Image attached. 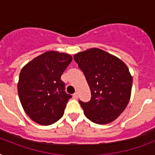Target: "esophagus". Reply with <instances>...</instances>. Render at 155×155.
Segmentation results:
<instances>
[{
    "mask_svg": "<svg viewBox=\"0 0 155 155\" xmlns=\"http://www.w3.org/2000/svg\"><path fill=\"white\" fill-rule=\"evenodd\" d=\"M73 98H75V99H77L78 98V93L77 92H75L73 94Z\"/></svg>",
    "mask_w": 155,
    "mask_h": 155,
    "instance_id": "1",
    "label": "esophagus"
}]
</instances>
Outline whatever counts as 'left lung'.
Listing matches in <instances>:
<instances>
[{
	"label": "left lung",
	"instance_id": "1",
	"mask_svg": "<svg viewBox=\"0 0 155 155\" xmlns=\"http://www.w3.org/2000/svg\"><path fill=\"white\" fill-rule=\"evenodd\" d=\"M74 59L84 74L92 97L80 101L85 116L99 125L121 114L130 100L133 78L122 60L99 48L75 54Z\"/></svg>",
	"mask_w": 155,
	"mask_h": 155
}]
</instances>
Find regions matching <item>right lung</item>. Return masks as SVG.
Instances as JSON below:
<instances>
[{
    "label": "right lung",
    "instance_id": "1",
    "mask_svg": "<svg viewBox=\"0 0 155 155\" xmlns=\"http://www.w3.org/2000/svg\"><path fill=\"white\" fill-rule=\"evenodd\" d=\"M72 57L49 51L25 64L21 70L18 92L26 114L38 124L49 125L63 117L71 96L65 92L61 75Z\"/></svg>",
    "mask_w": 155,
    "mask_h": 155
}]
</instances>
